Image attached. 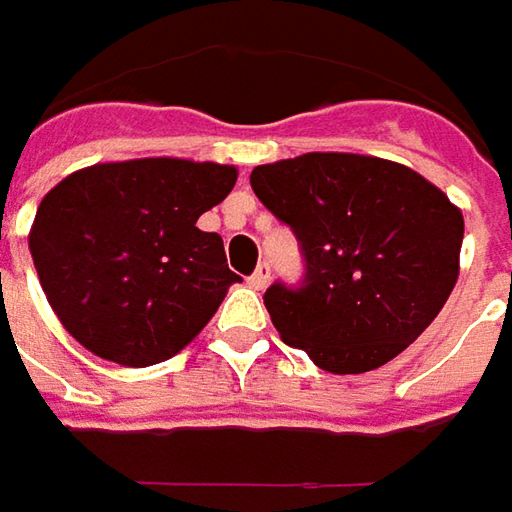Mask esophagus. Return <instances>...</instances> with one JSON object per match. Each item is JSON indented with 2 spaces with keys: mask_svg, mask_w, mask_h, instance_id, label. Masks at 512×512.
I'll return each mask as SVG.
<instances>
[{
  "mask_svg": "<svg viewBox=\"0 0 512 512\" xmlns=\"http://www.w3.org/2000/svg\"><path fill=\"white\" fill-rule=\"evenodd\" d=\"M269 277H272V266H269V263H260L255 269V274L249 277V286L257 291L266 289V286H269Z\"/></svg>",
  "mask_w": 512,
  "mask_h": 512,
  "instance_id": "obj_1",
  "label": "esophagus"
}]
</instances>
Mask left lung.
<instances>
[{"instance_id":"left-lung-1","label":"left lung","mask_w":512,"mask_h":512,"mask_svg":"<svg viewBox=\"0 0 512 512\" xmlns=\"http://www.w3.org/2000/svg\"><path fill=\"white\" fill-rule=\"evenodd\" d=\"M249 181L306 260L303 283H272L263 303L283 343L323 371L391 362L448 303L465 221L419 172L371 155L306 152L255 167Z\"/></svg>"}]
</instances>
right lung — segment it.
Segmentation results:
<instances>
[{
    "instance_id": "right-lung-1",
    "label": "right lung",
    "mask_w": 512,
    "mask_h": 512,
    "mask_svg": "<svg viewBox=\"0 0 512 512\" xmlns=\"http://www.w3.org/2000/svg\"><path fill=\"white\" fill-rule=\"evenodd\" d=\"M238 169L184 158L93 164L47 192L30 255L62 326L87 351L147 368L189 345L240 277L195 223Z\"/></svg>"
}]
</instances>
